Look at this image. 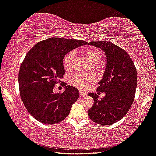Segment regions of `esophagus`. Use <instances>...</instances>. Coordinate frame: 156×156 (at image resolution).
I'll use <instances>...</instances> for the list:
<instances>
[{
	"label": "esophagus",
	"mask_w": 156,
	"mask_h": 156,
	"mask_svg": "<svg viewBox=\"0 0 156 156\" xmlns=\"http://www.w3.org/2000/svg\"><path fill=\"white\" fill-rule=\"evenodd\" d=\"M79 93H80V96H81V97H83V96H87V93L84 92V91H83L82 90H80V91H79Z\"/></svg>",
	"instance_id": "1"
}]
</instances>
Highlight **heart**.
Here are the masks:
<instances>
[{"mask_svg": "<svg viewBox=\"0 0 156 156\" xmlns=\"http://www.w3.org/2000/svg\"><path fill=\"white\" fill-rule=\"evenodd\" d=\"M84 55L91 65H97L101 60V53L95 49H86L84 51ZM75 56L76 54L73 51L69 52L65 55L63 60V66L66 70H69L72 67ZM93 80L94 78L91 76L82 73L74 74L69 78V82L71 85L80 89H85L93 83Z\"/></svg>", "mask_w": 156, "mask_h": 156, "instance_id": "1", "label": "heart"}]
</instances>
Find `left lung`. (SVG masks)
Here are the masks:
<instances>
[{
	"instance_id": "left-lung-1",
	"label": "left lung",
	"mask_w": 156,
	"mask_h": 156,
	"mask_svg": "<svg viewBox=\"0 0 156 156\" xmlns=\"http://www.w3.org/2000/svg\"><path fill=\"white\" fill-rule=\"evenodd\" d=\"M88 45L101 49L106 58L105 70L97 88L105 96L98 100L96 94H88L94 98V105L87 111L89 117L100 125L112 124L122 119L131 107L137 88V70L129 55L115 44L100 41Z\"/></svg>"
}]
</instances>
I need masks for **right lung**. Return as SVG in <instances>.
I'll return each mask as SVG.
<instances>
[{
	"label": "right lung",
	"mask_w": 156,
	"mask_h": 156,
	"mask_svg": "<svg viewBox=\"0 0 156 156\" xmlns=\"http://www.w3.org/2000/svg\"><path fill=\"white\" fill-rule=\"evenodd\" d=\"M87 42L72 39L52 37L36 44L28 51L19 72L21 97L29 113L41 123L55 124L65 119L79 97L73 86L63 93L53 88L65 74L63 60L69 52Z\"/></svg>",
	"instance_id": "add662e5"
}]
</instances>
